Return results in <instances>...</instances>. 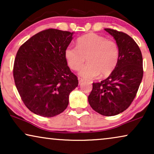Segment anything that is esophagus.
Instances as JSON below:
<instances>
[{
	"label": "esophagus",
	"instance_id": "esophagus-1",
	"mask_svg": "<svg viewBox=\"0 0 154 154\" xmlns=\"http://www.w3.org/2000/svg\"><path fill=\"white\" fill-rule=\"evenodd\" d=\"M83 81V79H81V78H79V84H81Z\"/></svg>",
	"mask_w": 154,
	"mask_h": 154
}]
</instances>
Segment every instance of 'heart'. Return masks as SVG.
Segmentation results:
<instances>
[{
	"label": "heart",
	"mask_w": 154,
	"mask_h": 154,
	"mask_svg": "<svg viewBox=\"0 0 154 154\" xmlns=\"http://www.w3.org/2000/svg\"><path fill=\"white\" fill-rule=\"evenodd\" d=\"M64 57L68 66L74 71L83 66L86 58L88 64L79 72L83 79H91L100 74L101 77H106L116 66L119 48L115 41L90 33L78 39L77 48L68 46L65 49Z\"/></svg>",
	"instance_id": "1"
}]
</instances>
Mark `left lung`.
I'll return each mask as SVG.
<instances>
[{"label": "left lung", "mask_w": 154, "mask_h": 154, "mask_svg": "<svg viewBox=\"0 0 154 154\" xmlns=\"http://www.w3.org/2000/svg\"><path fill=\"white\" fill-rule=\"evenodd\" d=\"M105 31L119 46V62L107 79L92 83L88 102L100 114L113 116L126 110L135 97L143 77V60L140 48L130 35L114 29Z\"/></svg>", "instance_id": "obj_1"}]
</instances>
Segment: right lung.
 <instances>
[{
    "label": "right lung",
    "mask_w": 154,
    "mask_h": 154,
    "mask_svg": "<svg viewBox=\"0 0 154 154\" xmlns=\"http://www.w3.org/2000/svg\"><path fill=\"white\" fill-rule=\"evenodd\" d=\"M73 32L49 29L30 38L18 50L14 63V83L31 112L53 117L69 104V94L79 84L64 57Z\"/></svg>",
    "instance_id": "add662e5"
}]
</instances>
